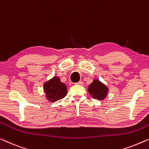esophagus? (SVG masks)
Returning a JSON list of instances; mask_svg holds the SVG:
<instances>
[{"mask_svg":"<svg viewBox=\"0 0 149 149\" xmlns=\"http://www.w3.org/2000/svg\"><path fill=\"white\" fill-rule=\"evenodd\" d=\"M77 84H79V85H83L84 84V82L83 81H78V82L77 83H76Z\"/></svg>","mask_w":149,"mask_h":149,"instance_id":"obj_1","label":"esophagus"}]
</instances>
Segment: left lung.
Returning a JSON list of instances; mask_svg holds the SVG:
<instances>
[{"label":"left lung","mask_w":149,"mask_h":149,"mask_svg":"<svg viewBox=\"0 0 149 149\" xmlns=\"http://www.w3.org/2000/svg\"><path fill=\"white\" fill-rule=\"evenodd\" d=\"M88 91L93 98L102 100L107 95L109 89L103 83H102L98 79H94L88 88Z\"/></svg>","instance_id":"obj_1"}]
</instances>
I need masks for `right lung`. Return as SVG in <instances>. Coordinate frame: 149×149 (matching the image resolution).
I'll return each mask as SVG.
<instances>
[{"instance_id": "add662e5", "label": "right lung", "mask_w": 149, "mask_h": 149, "mask_svg": "<svg viewBox=\"0 0 149 149\" xmlns=\"http://www.w3.org/2000/svg\"><path fill=\"white\" fill-rule=\"evenodd\" d=\"M43 88L46 98L49 102L57 101L64 98L68 93L66 85L56 76L44 84Z\"/></svg>"}]
</instances>
